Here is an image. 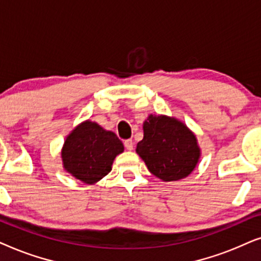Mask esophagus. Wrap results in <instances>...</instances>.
<instances>
[{"label":"esophagus","instance_id":"34e87169","mask_svg":"<svg viewBox=\"0 0 261 261\" xmlns=\"http://www.w3.org/2000/svg\"><path fill=\"white\" fill-rule=\"evenodd\" d=\"M124 145H125V148L127 149V150H133V149H134V142H133V140L124 141Z\"/></svg>","mask_w":261,"mask_h":261}]
</instances>
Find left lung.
I'll list each match as a JSON object with an SVG mask.
<instances>
[{
	"label": "left lung",
	"mask_w": 261,
	"mask_h": 261,
	"mask_svg": "<svg viewBox=\"0 0 261 261\" xmlns=\"http://www.w3.org/2000/svg\"><path fill=\"white\" fill-rule=\"evenodd\" d=\"M143 133L136 151L151 174L163 181H176L196 168L200 149L194 134L182 121L150 114L143 123Z\"/></svg>",
	"instance_id": "obj_1"
}]
</instances>
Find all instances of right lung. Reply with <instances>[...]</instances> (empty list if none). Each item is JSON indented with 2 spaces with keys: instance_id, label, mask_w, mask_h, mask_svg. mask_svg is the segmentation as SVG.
Returning a JSON list of instances; mask_svg holds the SVG:
<instances>
[{
  "instance_id": "1",
  "label": "right lung",
  "mask_w": 261,
  "mask_h": 261,
  "mask_svg": "<svg viewBox=\"0 0 261 261\" xmlns=\"http://www.w3.org/2000/svg\"><path fill=\"white\" fill-rule=\"evenodd\" d=\"M123 151L116 134L86 120L69 134L62 148V161L74 178L92 185L109 174L113 160Z\"/></svg>"
}]
</instances>
